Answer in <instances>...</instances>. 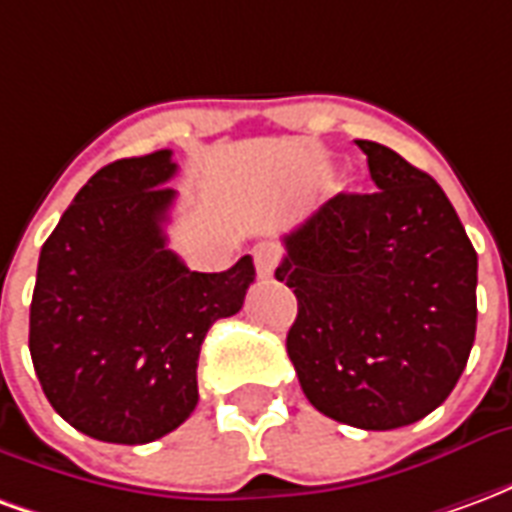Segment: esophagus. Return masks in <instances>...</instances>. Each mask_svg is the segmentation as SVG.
Here are the masks:
<instances>
[{
  "mask_svg": "<svg viewBox=\"0 0 512 512\" xmlns=\"http://www.w3.org/2000/svg\"><path fill=\"white\" fill-rule=\"evenodd\" d=\"M277 260H279V252L274 249V246L260 244L255 249V268L260 277H271V274H274V268H277Z\"/></svg>",
  "mask_w": 512,
  "mask_h": 512,
  "instance_id": "1",
  "label": "esophagus"
}]
</instances>
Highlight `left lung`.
Here are the masks:
<instances>
[{
    "mask_svg": "<svg viewBox=\"0 0 512 512\" xmlns=\"http://www.w3.org/2000/svg\"><path fill=\"white\" fill-rule=\"evenodd\" d=\"M373 194H337L282 238L299 315L288 356L326 417L411 425L458 384L477 332V252L428 172L356 139Z\"/></svg>",
    "mask_w": 512,
    "mask_h": 512,
    "instance_id": "8db88e82",
    "label": "left lung"
}]
</instances>
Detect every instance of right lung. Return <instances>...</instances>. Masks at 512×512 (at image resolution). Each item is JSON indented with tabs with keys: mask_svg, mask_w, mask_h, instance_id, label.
I'll use <instances>...</instances> for the list:
<instances>
[{
	"mask_svg": "<svg viewBox=\"0 0 512 512\" xmlns=\"http://www.w3.org/2000/svg\"><path fill=\"white\" fill-rule=\"evenodd\" d=\"M175 172L172 150L106 164L40 249L29 354L54 411L90 439L147 444L186 422L202 340L255 282L249 255L200 274L169 249Z\"/></svg>",
	"mask_w": 512,
	"mask_h": 512,
	"instance_id": "1",
	"label": "right lung"
}]
</instances>
